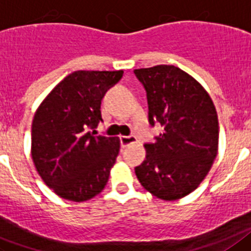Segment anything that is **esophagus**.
<instances>
[{
    "mask_svg": "<svg viewBox=\"0 0 251 251\" xmlns=\"http://www.w3.org/2000/svg\"><path fill=\"white\" fill-rule=\"evenodd\" d=\"M120 143H121V147L126 148L128 147L130 144L136 143V138H135L134 135H130V136H121V138H120Z\"/></svg>",
    "mask_w": 251,
    "mask_h": 251,
    "instance_id": "1",
    "label": "esophagus"
}]
</instances>
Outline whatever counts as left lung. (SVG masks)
<instances>
[{"mask_svg":"<svg viewBox=\"0 0 251 251\" xmlns=\"http://www.w3.org/2000/svg\"><path fill=\"white\" fill-rule=\"evenodd\" d=\"M147 91L149 123L164 127L145 144L147 158L135 173L152 196L176 201L204 179L219 150V120L210 95L195 78L174 65L135 69Z\"/></svg>","mask_w":251,"mask_h":251,"instance_id":"8db88e82","label":"left lung"}]
</instances>
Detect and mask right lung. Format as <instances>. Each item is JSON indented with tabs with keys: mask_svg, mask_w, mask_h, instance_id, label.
<instances>
[{
	"mask_svg": "<svg viewBox=\"0 0 251 251\" xmlns=\"http://www.w3.org/2000/svg\"><path fill=\"white\" fill-rule=\"evenodd\" d=\"M124 71H77L40 103L31 126V156L41 179L59 197L84 202L107 184L120 139L96 135L104 93Z\"/></svg>",
	"mask_w": 251,
	"mask_h": 251,
	"instance_id": "obj_1",
	"label": "right lung"
}]
</instances>
